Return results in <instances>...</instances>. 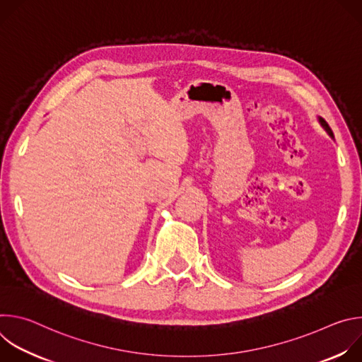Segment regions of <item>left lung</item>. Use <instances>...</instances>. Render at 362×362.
<instances>
[{
	"instance_id": "1",
	"label": "left lung",
	"mask_w": 362,
	"mask_h": 362,
	"mask_svg": "<svg viewBox=\"0 0 362 362\" xmlns=\"http://www.w3.org/2000/svg\"><path fill=\"white\" fill-rule=\"evenodd\" d=\"M318 122H320V123H321V126L325 129V132H327V133H328V134H329V136L334 139V133H332L331 127L328 126V123H327V122H325L322 117H318Z\"/></svg>"
}]
</instances>
